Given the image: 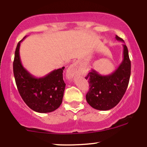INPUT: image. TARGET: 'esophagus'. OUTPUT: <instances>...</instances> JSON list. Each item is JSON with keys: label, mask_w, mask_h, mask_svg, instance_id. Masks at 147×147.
<instances>
[{"label": "esophagus", "mask_w": 147, "mask_h": 147, "mask_svg": "<svg viewBox=\"0 0 147 147\" xmlns=\"http://www.w3.org/2000/svg\"><path fill=\"white\" fill-rule=\"evenodd\" d=\"M79 64L78 62H74L73 64L70 66L67 70V77L68 79H71L74 76L79 73Z\"/></svg>", "instance_id": "1"}]
</instances>
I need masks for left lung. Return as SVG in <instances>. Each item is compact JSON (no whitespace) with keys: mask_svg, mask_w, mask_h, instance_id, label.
<instances>
[{"mask_svg":"<svg viewBox=\"0 0 147 147\" xmlns=\"http://www.w3.org/2000/svg\"><path fill=\"white\" fill-rule=\"evenodd\" d=\"M117 40L124 42L116 36ZM131 72V63L127 46L123 44V60L118 68L108 75H101L92 69L85 79L89 84L86 95L87 103L94 109L109 110L114 107L124 96L128 87Z\"/></svg>","mask_w":147,"mask_h":147,"instance_id":"8db88e82","label":"left lung"}]
</instances>
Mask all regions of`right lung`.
<instances>
[{
    "mask_svg": "<svg viewBox=\"0 0 147 147\" xmlns=\"http://www.w3.org/2000/svg\"><path fill=\"white\" fill-rule=\"evenodd\" d=\"M26 37V36H25ZM23 38L17 44L13 61V73L19 93L29 108L36 112L48 113L61 105L66 84L64 67L54 70L43 77L33 76L21 63L19 48Z\"/></svg>",
    "mask_w": 147,
    "mask_h": 147,
    "instance_id": "1",
    "label": "right lung"
}]
</instances>
